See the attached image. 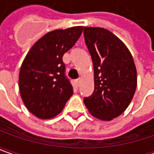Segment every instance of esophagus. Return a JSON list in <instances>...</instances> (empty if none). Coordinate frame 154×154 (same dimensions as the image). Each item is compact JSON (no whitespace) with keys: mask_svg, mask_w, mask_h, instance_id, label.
<instances>
[{"mask_svg":"<svg viewBox=\"0 0 154 154\" xmlns=\"http://www.w3.org/2000/svg\"><path fill=\"white\" fill-rule=\"evenodd\" d=\"M80 83H81V79H80V78H79V79H77V80H76V85H77V87H79Z\"/></svg>","mask_w":154,"mask_h":154,"instance_id":"1","label":"esophagus"}]
</instances>
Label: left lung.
Segmentation results:
<instances>
[{"label":"left lung","mask_w":154,"mask_h":154,"mask_svg":"<svg viewBox=\"0 0 154 154\" xmlns=\"http://www.w3.org/2000/svg\"><path fill=\"white\" fill-rule=\"evenodd\" d=\"M84 41L93 66L95 88L84 102L93 116L110 121L130 103L137 86L133 57L124 43L107 29L84 27Z\"/></svg>","instance_id":"left-lung-1"}]
</instances>
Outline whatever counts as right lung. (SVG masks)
Masks as SVG:
<instances>
[{"label": "right lung", "instance_id": "add662e5", "mask_svg": "<svg viewBox=\"0 0 154 154\" xmlns=\"http://www.w3.org/2000/svg\"><path fill=\"white\" fill-rule=\"evenodd\" d=\"M83 26L47 32L32 45L24 59L19 88L24 104L35 116L50 119L63 110L73 94L65 75L64 54L76 44Z\"/></svg>", "mask_w": 154, "mask_h": 154}]
</instances>
